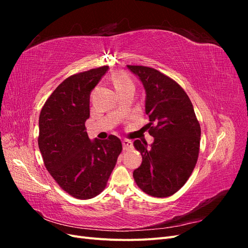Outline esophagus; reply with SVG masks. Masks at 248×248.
Wrapping results in <instances>:
<instances>
[{
    "mask_svg": "<svg viewBox=\"0 0 248 248\" xmlns=\"http://www.w3.org/2000/svg\"><path fill=\"white\" fill-rule=\"evenodd\" d=\"M122 145H123V149L124 150H130L133 148V144L132 141L129 140H122Z\"/></svg>",
    "mask_w": 248,
    "mask_h": 248,
    "instance_id": "1",
    "label": "esophagus"
}]
</instances>
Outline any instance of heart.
<instances>
[{
	"label": "heart",
	"instance_id": "heart-1",
	"mask_svg": "<svg viewBox=\"0 0 248 248\" xmlns=\"http://www.w3.org/2000/svg\"><path fill=\"white\" fill-rule=\"evenodd\" d=\"M114 84H115L116 88H119V87L127 85V84H132V81L126 76H124V74L118 73L114 77Z\"/></svg>",
	"mask_w": 248,
	"mask_h": 248
}]
</instances>
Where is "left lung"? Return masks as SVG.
I'll list each match as a JSON object with an SVG mask.
<instances>
[{
	"instance_id": "1",
	"label": "left lung",
	"mask_w": 248,
	"mask_h": 248,
	"mask_svg": "<svg viewBox=\"0 0 248 248\" xmlns=\"http://www.w3.org/2000/svg\"><path fill=\"white\" fill-rule=\"evenodd\" d=\"M127 68L144 86L149 133L154 138L150 147L134 140L142 162L133 170V178L150 196L170 197L185 184L196 167L200 123L189 97L175 80L150 67L127 65Z\"/></svg>"
}]
</instances>
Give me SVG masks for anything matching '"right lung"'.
<instances>
[{"mask_svg": "<svg viewBox=\"0 0 248 248\" xmlns=\"http://www.w3.org/2000/svg\"><path fill=\"white\" fill-rule=\"evenodd\" d=\"M108 66L80 72L60 84L39 117L38 146L44 166L70 196L88 200L99 194L114 170L122 144L116 136L91 140L85 123L90 94Z\"/></svg>", "mask_w": 248, "mask_h": 248, "instance_id": "1", "label": "right lung"}]
</instances>
